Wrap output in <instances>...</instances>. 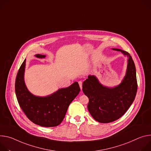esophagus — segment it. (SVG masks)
I'll return each mask as SVG.
<instances>
[{
	"mask_svg": "<svg viewBox=\"0 0 151 151\" xmlns=\"http://www.w3.org/2000/svg\"><path fill=\"white\" fill-rule=\"evenodd\" d=\"M78 84H79V86H80V88L81 90H82V82L81 81H78Z\"/></svg>",
	"mask_w": 151,
	"mask_h": 151,
	"instance_id": "esophagus-1",
	"label": "esophagus"
}]
</instances>
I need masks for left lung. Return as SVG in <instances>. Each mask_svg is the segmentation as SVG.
<instances>
[{
    "label": "left lung",
    "mask_w": 151,
    "mask_h": 151,
    "mask_svg": "<svg viewBox=\"0 0 151 151\" xmlns=\"http://www.w3.org/2000/svg\"><path fill=\"white\" fill-rule=\"evenodd\" d=\"M128 58L126 74L120 85L107 88L95 76H88L83 83V92L88 97V110L96 121L109 123L119 119L128 110L137 91L136 66L130 55L124 50L113 48Z\"/></svg>",
    "instance_id": "1"
}]
</instances>
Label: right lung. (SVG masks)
<instances>
[{
	"label": "right lung",
	"mask_w": 151,
	"mask_h": 151,
	"mask_svg": "<svg viewBox=\"0 0 151 151\" xmlns=\"http://www.w3.org/2000/svg\"><path fill=\"white\" fill-rule=\"evenodd\" d=\"M38 58L45 55H36ZM26 60L22 64L17 75L15 90L18 103L28 119L33 123L44 127L59 125L63 121L66 111L80 91L78 83L74 82L70 86L59 89L47 96H37L27 89L24 73Z\"/></svg>",
	"instance_id": "obj_1"
}]
</instances>
